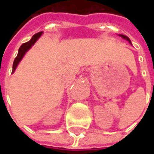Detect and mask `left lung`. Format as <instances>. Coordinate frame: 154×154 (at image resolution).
I'll return each instance as SVG.
<instances>
[{"label": "left lung", "mask_w": 154, "mask_h": 154, "mask_svg": "<svg viewBox=\"0 0 154 154\" xmlns=\"http://www.w3.org/2000/svg\"><path fill=\"white\" fill-rule=\"evenodd\" d=\"M119 36V37H121L122 38H124V39H126L127 41H129V44H131V41H130V39H129L127 36H125V35H118Z\"/></svg>", "instance_id": "obj_1"}]
</instances>
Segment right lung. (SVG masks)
Here are the masks:
<instances>
[{
  "mask_svg": "<svg viewBox=\"0 0 154 154\" xmlns=\"http://www.w3.org/2000/svg\"><path fill=\"white\" fill-rule=\"evenodd\" d=\"M42 35H43V32H38L37 34H35V35L32 37L30 40L29 41V42H27V43L23 44L20 47L18 51V54H17V56H16V57L15 58L14 63H13V70H12V73L15 72V69H16L17 66H18V64L20 63V62L22 60V58L24 57L25 54H26V52L31 48L32 46L36 43V41L38 40V38H40V36Z\"/></svg>",
  "mask_w": 154,
  "mask_h": 154,
  "instance_id": "right-lung-1",
  "label": "right lung"
}]
</instances>
